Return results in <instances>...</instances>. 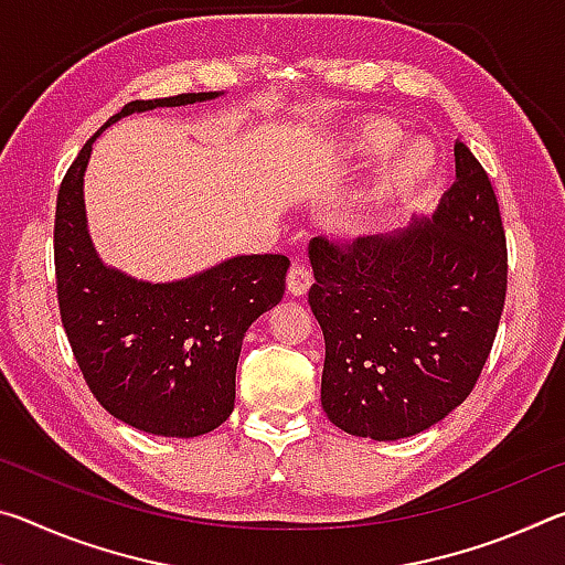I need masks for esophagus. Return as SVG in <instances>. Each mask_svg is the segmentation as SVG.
Wrapping results in <instances>:
<instances>
[{"mask_svg": "<svg viewBox=\"0 0 565 565\" xmlns=\"http://www.w3.org/2000/svg\"><path fill=\"white\" fill-rule=\"evenodd\" d=\"M313 281V274L306 264L301 262H294L289 274H286V284H289V291L294 296H303L306 291H309V286Z\"/></svg>", "mask_w": 565, "mask_h": 565, "instance_id": "esophagus-1", "label": "esophagus"}]
</instances>
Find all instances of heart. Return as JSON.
I'll use <instances>...</instances> for the list:
<instances>
[{
  "label": "heart",
  "mask_w": 565,
  "mask_h": 565,
  "mask_svg": "<svg viewBox=\"0 0 565 565\" xmlns=\"http://www.w3.org/2000/svg\"><path fill=\"white\" fill-rule=\"evenodd\" d=\"M401 139H404V134H401V129L394 121L371 119L363 124V127L356 131V137H353V149H356V154L381 157V154H388V151H394L401 145ZM428 164H431V161H428L424 151L411 149L388 169L386 184L388 186L411 184V181H416L420 174H424Z\"/></svg>",
  "instance_id": "obj_1"
}]
</instances>
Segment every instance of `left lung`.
<instances>
[{
  "label": "left lung",
  "instance_id": "left-lung-1",
  "mask_svg": "<svg viewBox=\"0 0 565 565\" xmlns=\"http://www.w3.org/2000/svg\"><path fill=\"white\" fill-rule=\"evenodd\" d=\"M456 181L431 218L394 236H313L309 303L327 359L321 406L341 431L396 441L471 394L509 286L491 179L456 141Z\"/></svg>",
  "mask_w": 565,
  "mask_h": 565
}]
</instances>
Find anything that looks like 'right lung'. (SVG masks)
Masks as SVG:
<instances>
[{
  "mask_svg": "<svg viewBox=\"0 0 565 565\" xmlns=\"http://www.w3.org/2000/svg\"><path fill=\"white\" fill-rule=\"evenodd\" d=\"M214 97L218 92H191L124 104L82 147L56 194V299L74 359L94 398L114 418L154 436L194 438L228 418L244 333L281 301L289 259L234 256L171 284L107 269L87 234L84 169L94 139L111 121Z\"/></svg>",
  "mask_w": 565,
  "mask_h": 565,
  "instance_id": "right-lung-1",
  "label": "right lung"
}]
</instances>
